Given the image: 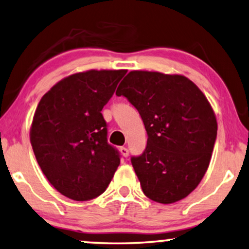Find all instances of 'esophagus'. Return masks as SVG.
<instances>
[{
    "mask_svg": "<svg viewBox=\"0 0 249 249\" xmlns=\"http://www.w3.org/2000/svg\"><path fill=\"white\" fill-rule=\"evenodd\" d=\"M120 153H121L122 156L125 157V158H127V157L129 156V150H128L127 147H121V148H120Z\"/></svg>",
    "mask_w": 249,
    "mask_h": 249,
    "instance_id": "1",
    "label": "esophagus"
}]
</instances>
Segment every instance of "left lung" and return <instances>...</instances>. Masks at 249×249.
I'll return each mask as SVG.
<instances>
[{
  "label": "left lung",
  "mask_w": 249,
  "mask_h": 249,
  "mask_svg": "<svg viewBox=\"0 0 249 249\" xmlns=\"http://www.w3.org/2000/svg\"><path fill=\"white\" fill-rule=\"evenodd\" d=\"M116 94L138 110L147 146L131 157L142 192L158 203L184 199L207 172L217 139V120L207 98L182 75L130 71Z\"/></svg>",
  "instance_id": "1"
}]
</instances>
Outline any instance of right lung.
<instances>
[{
  "label": "right lung",
  "mask_w": 249,
  "mask_h": 249,
  "mask_svg": "<svg viewBox=\"0 0 249 249\" xmlns=\"http://www.w3.org/2000/svg\"><path fill=\"white\" fill-rule=\"evenodd\" d=\"M127 71H89L71 75L42 96L30 131L41 171L55 189L75 201L102 194L121 155L107 142L101 113Z\"/></svg>",
  "instance_id": "add662e5"
}]
</instances>
